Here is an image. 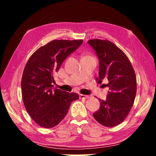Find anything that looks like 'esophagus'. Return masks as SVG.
Here are the masks:
<instances>
[{
	"instance_id": "34e87169",
	"label": "esophagus",
	"mask_w": 156,
	"mask_h": 156,
	"mask_svg": "<svg viewBox=\"0 0 156 156\" xmlns=\"http://www.w3.org/2000/svg\"><path fill=\"white\" fill-rule=\"evenodd\" d=\"M89 96H86V95H83V94H80V98L81 99H87L89 98Z\"/></svg>"
}]
</instances>
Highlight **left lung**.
<instances>
[{"label":"left lung","instance_id":"left-lung-1","mask_svg":"<svg viewBox=\"0 0 156 156\" xmlns=\"http://www.w3.org/2000/svg\"><path fill=\"white\" fill-rule=\"evenodd\" d=\"M88 44L99 60V74L96 80L101 84L107 80L109 91L106 100L100 99V109L93 113L102 125L112 127L122 123L130 112L136 95V73L127 56L109 41L94 39Z\"/></svg>","mask_w":156,"mask_h":156}]
</instances>
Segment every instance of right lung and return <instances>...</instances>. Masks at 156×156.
I'll list each match as a JSON object with an SVG mask.
<instances>
[{"mask_svg":"<svg viewBox=\"0 0 156 156\" xmlns=\"http://www.w3.org/2000/svg\"><path fill=\"white\" fill-rule=\"evenodd\" d=\"M83 40H54L31 55L23 71L21 89L23 103L39 126L52 128L61 122L78 94L54 89L53 75Z\"/></svg>","mask_w":156,"mask_h":156,"instance_id":"right-lung-1","label":"right lung"}]
</instances>
